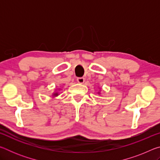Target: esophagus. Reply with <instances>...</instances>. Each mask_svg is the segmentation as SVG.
Here are the masks:
<instances>
[{"label": "esophagus", "mask_w": 160, "mask_h": 160, "mask_svg": "<svg viewBox=\"0 0 160 160\" xmlns=\"http://www.w3.org/2000/svg\"><path fill=\"white\" fill-rule=\"evenodd\" d=\"M77 81L79 83H83L84 82H85V78H84L83 77H81V78H77Z\"/></svg>", "instance_id": "esophagus-1"}]
</instances>
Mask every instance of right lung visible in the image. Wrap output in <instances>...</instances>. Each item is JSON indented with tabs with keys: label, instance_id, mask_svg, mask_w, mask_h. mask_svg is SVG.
<instances>
[{
	"label": "right lung",
	"instance_id": "obj_1",
	"mask_svg": "<svg viewBox=\"0 0 160 160\" xmlns=\"http://www.w3.org/2000/svg\"><path fill=\"white\" fill-rule=\"evenodd\" d=\"M55 95H57V94H55Z\"/></svg>",
	"mask_w": 160,
	"mask_h": 160
}]
</instances>
